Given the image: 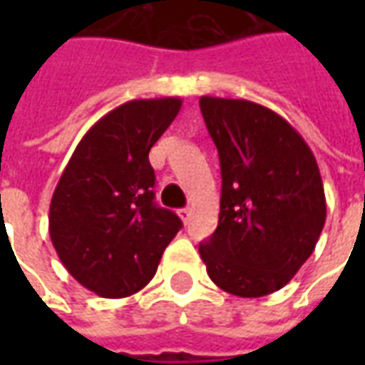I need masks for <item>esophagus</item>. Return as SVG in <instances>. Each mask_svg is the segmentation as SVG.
<instances>
[{
	"label": "esophagus",
	"instance_id": "1",
	"mask_svg": "<svg viewBox=\"0 0 365 365\" xmlns=\"http://www.w3.org/2000/svg\"><path fill=\"white\" fill-rule=\"evenodd\" d=\"M178 213H180V219L183 221V225H187V222L191 221V211H190V209H180Z\"/></svg>",
	"mask_w": 365,
	"mask_h": 365
}]
</instances>
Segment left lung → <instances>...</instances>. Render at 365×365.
I'll use <instances>...</instances> for the list:
<instances>
[{"label": "left lung", "mask_w": 365, "mask_h": 365, "mask_svg": "<svg viewBox=\"0 0 365 365\" xmlns=\"http://www.w3.org/2000/svg\"><path fill=\"white\" fill-rule=\"evenodd\" d=\"M221 160V211L199 245L217 287L237 297L282 289L313 254L327 221L319 164L282 115L248 99L203 96Z\"/></svg>", "instance_id": "1"}]
</instances>
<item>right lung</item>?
<instances>
[{
    "instance_id": "obj_1",
    "label": "right lung",
    "mask_w": 365,
    "mask_h": 365,
    "mask_svg": "<svg viewBox=\"0 0 365 365\" xmlns=\"http://www.w3.org/2000/svg\"><path fill=\"white\" fill-rule=\"evenodd\" d=\"M180 109V97L115 107L82 136L52 193L54 250L76 282L99 297L143 289L182 229L178 215L154 203L148 160Z\"/></svg>"
}]
</instances>
